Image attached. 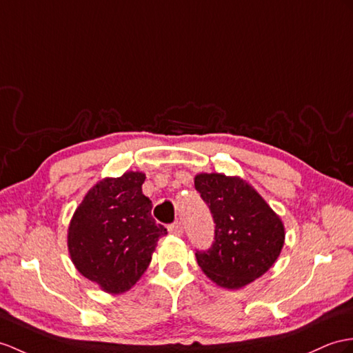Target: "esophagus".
<instances>
[{"label": "esophagus", "instance_id": "obj_1", "mask_svg": "<svg viewBox=\"0 0 353 353\" xmlns=\"http://www.w3.org/2000/svg\"><path fill=\"white\" fill-rule=\"evenodd\" d=\"M168 230L170 232L172 235H176V236H181L183 235V232H184V228H183V225L181 223H172V225H169L168 226Z\"/></svg>", "mask_w": 353, "mask_h": 353}]
</instances>
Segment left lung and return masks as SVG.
<instances>
[{"label":"left lung","instance_id":"obj_1","mask_svg":"<svg viewBox=\"0 0 353 353\" xmlns=\"http://www.w3.org/2000/svg\"><path fill=\"white\" fill-rule=\"evenodd\" d=\"M194 187L216 223L212 245L196 252L201 270L225 289L244 288L263 276L285 244L280 217L239 176L199 174Z\"/></svg>","mask_w":353,"mask_h":353}]
</instances>
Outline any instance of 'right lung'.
<instances>
[{
  "label": "right lung",
  "mask_w": 353,
  "mask_h": 353,
  "mask_svg": "<svg viewBox=\"0 0 353 353\" xmlns=\"http://www.w3.org/2000/svg\"><path fill=\"white\" fill-rule=\"evenodd\" d=\"M145 174L125 172L94 185L68 226L72 261L83 277L109 294H123L142 277L165 226L151 216L142 193Z\"/></svg>",
  "instance_id": "obj_1"
}]
</instances>
